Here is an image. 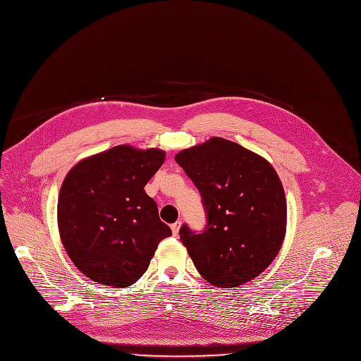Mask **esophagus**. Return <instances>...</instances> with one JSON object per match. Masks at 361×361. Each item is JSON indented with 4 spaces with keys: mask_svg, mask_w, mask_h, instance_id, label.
Listing matches in <instances>:
<instances>
[{
    "mask_svg": "<svg viewBox=\"0 0 361 361\" xmlns=\"http://www.w3.org/2000/svg\"><path fill=\"white\" fill-rule=\"evenodd\" d=\"M180 226H182V222H180V221H178L176 224H173V225L171 226V229H172V233H173V236H178V233H179V229H180Z\"/></svg>",
    "mask_w": 361,
    "mask_h": 361,
    "instance_id": "34e87169",
    "label": "esophagus"
}]
</instances>
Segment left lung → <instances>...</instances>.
Returning a JSON list of instances; mask_svg holds the SVG:
<instances>
[{
	"label": "left lung",
	"instance_id": "8db88e82",
	"mask_svg": "<svg viewBox=\"0 0 361 361\" xmlns=\"http://www.w3.org/2000/svg\"><path fill=\"white\" fill-rule=\"evenodd\" d=\"M175 161L199 189L207 214L202 233L186 225L179 232L197 271L225 290L257 277L286 236V195L274 168L218 136L178 152Z\"/></svg>",
	"mask_w": 361,
	"mask_h": 361
}]
</instances>
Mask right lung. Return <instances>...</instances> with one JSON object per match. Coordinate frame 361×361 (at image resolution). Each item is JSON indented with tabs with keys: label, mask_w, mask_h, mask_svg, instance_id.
<instances>
[{
	"label": "right lung",
	"mask_w": 361,
	"mask_h": 361,
	"mask_svg": "<svg viewBox=\"0 0 361 361\" xmlns=\"http://www.w3.org/2000/svg\"><path fill=\"white\" fill-rule=\"evenodd\" d=\"M165 151L118 145L80 161L58 196V231L69 259L90 280L128 287L149 267L159 242L172 235L143 189Z\"/></svg>",
	"instance_id": "1"
}]
</instances>
